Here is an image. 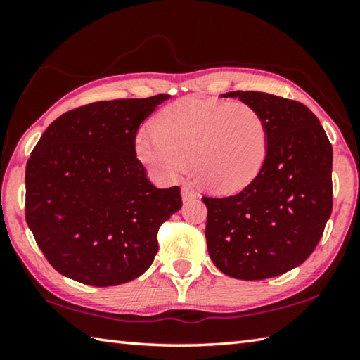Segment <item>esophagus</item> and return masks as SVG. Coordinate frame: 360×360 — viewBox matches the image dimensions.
<instances>
[{"instance_id": "1", "label": "esophagus", "mask_w": 360, "mask_h": 360, "mask_svg": "<svg viewBox=\"0 0 360 360\" xmlns=\"http://www.w3.org/2000/svg\"><path fill=\"white\" fill-rule=\"evenodd\" d=\"M181 195H182V200H184V202H191V200L198 198V193H197V192H193L192 188H187V187L182 188V191H181Z\"/></svg>"}]
</instances>
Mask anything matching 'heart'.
<instances>
[{"label":"heart","mask_w":360,"mask_h":360,"mask_svg":"<svg viewBox=\"0 0 360 360\" xmlns=\"http://www.w3.org/2000/svg\"><path fill=\"white\" fill-rule=\"evenodd\" d=\"M155 133L139 131V162L158 179L174 181L195 168L200 184L235 193L257 178L268 154L265 119L243 101L186 96L163 108Z\"/></svg>","instance_id":"1"}]
</instances>
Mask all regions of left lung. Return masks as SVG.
Returning a JSON list of instances; mask_svg holds the SVG:
<instances>
[{
    "label": "left lung",
    "instance_id": "1",
    "mask_svg": "<svg viewBox=\"0 0 360 360\" xmlns=\"http://www.w3.org/2000/svg\"><path fill=\"white\" fill-rule=\"evenodd\" d=\"M265 119L268 154L251 184L225 198L203 197L205 236L227 276L255 281L307 260L332 212V144L302 103L264 92H229Z\"/></svg>",
    "mask_w": 360,
    "mask_h": 360
}]
</instances>
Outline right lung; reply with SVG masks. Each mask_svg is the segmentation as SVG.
Returning <instances> with one entry per match:
<instances>
[{"label":"right lung","instance_id":"add662e5","mask_svg":"<svg viewBox=\"0 0 360 360\" xmlns=\"http://www.w3.org/2000/svg\"><path fill=\"white\" fill-rule=\"evenodd\" d=\"M168 96L90 103L42 133L27 162L25 219L63 276L108 288L136 279L154 262L157 231L181 210V188L152 184L135 139Z\"/></svg>","mask_w":360,"mask_h":360}]
</instances>
